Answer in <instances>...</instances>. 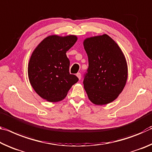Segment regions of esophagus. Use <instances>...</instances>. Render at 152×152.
Instances as JSON below:
<instances>
[{
    "label": "esophagus",
    "instance_id": "esophagus-1",
    "mask_svg": "<svg viewBox=\"0 0 152 152\" xmlns=\"http://www.w3.org/2000/svg\"><path fill=\"white\" fill-rule=\"evenodd\" d=\"M76 76L78 77L79 80H80V78H81V74L80 73H77L76 74Z\"/></svg>",
    "mask_w": 152,
    "mask_h": 152
}]
</instances>
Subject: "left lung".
I'll list each match as a JSON object with an SVG mask.
<instances>
[{
  "mask_svg": "<svg viewBox=\"0 0 152 152\" xmlns=\"http://www.w3.org/2000/svg\"><path fill=\"white\" fill-rule=\"evenodd\" d=\"M83 45L88 59L83 84L89 100L98 105L112 102L123 91L128 78L124 55L107 34L86 38Z\"/></svg>",
  "mask_w": 152,
  "mask_h": 152,
  "instance_id": "1",
  "label": "left lung"
}]
</instances>
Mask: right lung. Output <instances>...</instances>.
Returning <instances> with one entry per match:
<instances>
[{"label":"right lung","mask_w":152,"mask_h":152,"mask_svg":"<svg viewBox=\"0 0 152 152\" xmlns=\"http://www.w3.org/2000/svg\"><path fill=\"white\" fill-rule=\"evenodd\" d=\"M76 36L45 38L34 50L29 61L30 85L40 97L49 102L61 101L78 78L69 72L66 52L77 41Z\"/></svg>","instance_id":"right-lung-1"}]
</instances>
